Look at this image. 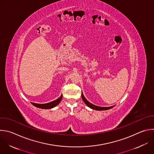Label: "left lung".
Listing matches in <instances>:
<instances>
[{"label":"left lung","mask_w":154,"mask_h":154,"mask_svg":"<svg viewBox=\"0 0 154 154\" xmlns=\"http://www.w3.org/2000/svg\"><path fill=\"white\" fill-rule=\"evenodd\" d=\"M82 100H83V101L85 102V103L90 108L92 109H95V110H97V111H104V110H108V109H110L111 108H112L114 106H110V107H100V106H95L92 103H91L90 102H89L86 98L85 97H84L83 94H82Z\"/></svg>","instance_id":"obj_1"}]
</instances>
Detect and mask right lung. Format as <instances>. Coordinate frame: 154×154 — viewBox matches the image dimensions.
<instances>
[{"label":"right lung","instance_id":"1","mask_svg":"<svg viewBox=\"0 0 154 154\" xmlns=\"http://www.w3.org/2000/svg\"><path fill=\"white\" fill-rule=\"evenodd\" d=\"M62 95L57 100H56L55 101H51L50 103H45V104H37V103H31L34 106L38 108H41V109H51L53 108L54 107H55L56 106H57L60 102L62 100Z\"/></svg>","mask_w":154,"mask_h":154}]
</instances>
